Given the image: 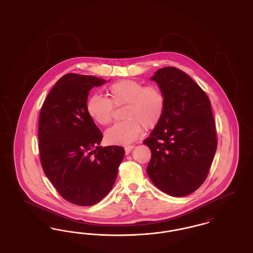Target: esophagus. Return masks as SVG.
Returning a JSON list of instances; mask_svg holds the SVG:
<instances>
[{
	"instance_id": "1",
	"label": "esophagus",
	"mask_w": 253,
	"mask_h": 253,
	"mask_svg": "<svg viewBox=\"0 0 253 253\" xmlns=\"http://www.w3.org/2000/svg\"><path fill=\"white\" fill-rule=\"evenodd\" d=\"M133 149V146L132 145H129V146H125L124 147V150H125V153L126 154H129L131 151Z\"/></svg>"
}]
</instances>
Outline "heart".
<instances>
[{
    "label": "heart",
    "mask_w": 253,
    "mask_h": 253,
    "mask_svg": "<svg viewBox=\"0 0 253 253\" xmlns=\"http://www.w3.org/2000/svg\"><path fill=\"white\" fill-rule=\"evenodd\" d=\"M109 98L99 95L90 96L86 110L93 121L106 126L112 121L114 106H125L122 122L105 132L109 144L127 145L136 139L145 129L155 128L165 110V96L156 86H145L132 80H122L110 85Z\"/></svg>",
    "instance_id": "1"
}]
</instances>
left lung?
<instances>
[{"label": "left lung", "mask_w": 253, "mask_h": 253, "mask_svg": "<svg viewBox=\"0 0 253 253\" xmlns=\"http://www.w3.org/2000/svg\"><path fill=\"white\" fill-rule=\"evenodd\" d=\"M165 96L161 121L143 143L152 153L150 179L163 193L181 197L204 182L217 148L211 101L186 73L164 67L151 78Z\"/></svg>", "instance_id": "obj_1"}]
</instances>
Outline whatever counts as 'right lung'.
Returning a JSON list of instances; mask_svg holds the SVG:
<instances>
[{
  "instance_id": "1",
  "label": "right lung",
  "mask_w": 253,
  "mask_h": 253,
  "mask_svg": "<svg viewBox=\"0 0 253 253\" xmlns=\"http://www.w3.org/2000/svg\"><path fill=\"white\" fill-rule=\"evenodd\" d=\"M107 81L66 74L49 92L39 121V150L45 175L70 203L93 206L112 190L125 155L99 146L102 133L87 113L89 91Z\"/></svg>"
}]
</instances>
